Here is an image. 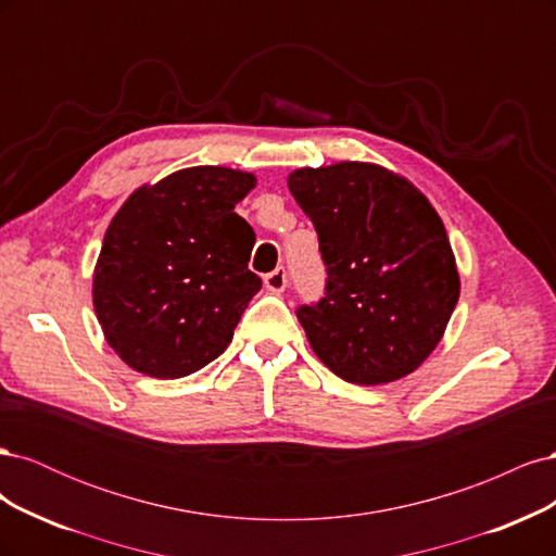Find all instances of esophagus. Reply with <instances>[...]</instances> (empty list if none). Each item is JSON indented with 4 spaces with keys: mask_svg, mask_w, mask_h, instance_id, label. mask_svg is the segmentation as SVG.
Listing matches in <instances>:
<instances>
[{
    "mask_svg": "<svg viewBox=\"0 0 556 556\" xmlns=\"http://www.w3.org/2000/svg\"><path fill=\"white\" fill-rule=\"evenodd\" d=\"M264 285H266V290L274 294H280L285 288H288V271H285V266H278L276 271L266 274Z\"/></svg>",
    "mask_w": 556,
    "mask_h": 556,
    "instance_id": "1",
    "label": "esophagus"
}]
</instances>
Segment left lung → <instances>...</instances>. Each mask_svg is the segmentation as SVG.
Segmentation results:
<instances>
[{
  "instance_id": "obj_1",
  "label": "left lung",
  "mask_w": 556,
  "mask_h": 556,
  "mask_svg": "<svg viewBox=\"0 0 556 556\" xmlns=\"http://www.w3.org/2000/svg\"><path fill=\"white\" fill-rule=\"evenodd\" d=\"M288 188L327 266L325 296L296 311L319 362L355 384L413 374L459 299L441 215L410 180L371 162L304 166Z\"/></svg>"
}]
</instances>
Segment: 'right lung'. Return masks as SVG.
I'll use <instances>...</instances> for the list:
<instances>
[{"label":"right lung","instance_id":"right-lung-1","mask_svg":"<svg viewBox=\"0 0 556 556\" xmlns=\"http://www.w3.org/2000/svg\"><path fill=\"white\" fill-rule=\"evenodd\" d=\"M257 178L190 166L143 185L113 215L92 276L106 343L134 371L182 378L220 357L262 288L255 231L233 206Z\"/></svg>","mask_w":556,"mask_h":556}]
</instances>
